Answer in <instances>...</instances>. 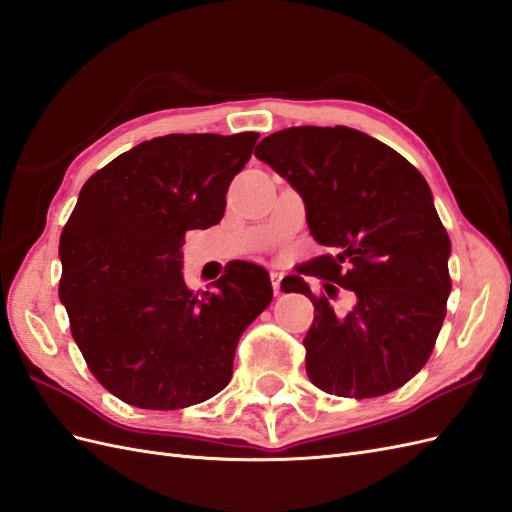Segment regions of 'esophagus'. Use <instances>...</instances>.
Here are the masks:
<instances>
[{"label": "esophagus", "instance_id": "1", "mask_svg": "<svg viewBox=\"0 0 512 512\" xmlns=\"http://www.w3.org/2000/svg\"><path fill=\"white\" fill-rule=\"evenodd\" d=\"M271 287H274V293L278 295L280 293V280H282V274L280 271H271Z\"/></svg>", "mask_w": 512, "mask_h": 512}]
</instances>
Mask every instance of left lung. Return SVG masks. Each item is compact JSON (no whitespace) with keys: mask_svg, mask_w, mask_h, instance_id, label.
Wrapping results in <instances>:
<instances>
[{"mask_svg":"<svg viewBox=\"0 0 512 512\" xmlns=\"http://www.w3.org/2000/svg\"><path fill=\"white\" fill-rule=\"evenodd\" d=\"M254 155L289 181L313 238L333 249L300 274L355 293L348 311H335L302 276L282 280V291L304 293L315 306L304 337L311 383L350 399L399 390L434 350L451 293V241L425 177L350 127L282 129Z\"/></svg>","mask_w":512,"mask_h":512,"instance_id":"obj_1","label":"left lung"}]
</instances>
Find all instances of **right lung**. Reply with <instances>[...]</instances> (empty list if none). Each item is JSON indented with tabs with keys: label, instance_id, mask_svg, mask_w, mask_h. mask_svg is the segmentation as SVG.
<instances>
[{
	"label": "right lung",
	"instance_id": "add662e5",
	"mask_svg": "<svg viewBox=\"0 0 512 512\" xmlns=\"http://www.w3.org/2000/svg\"><path fill=\"white\" fill-rule=\"evenodd\" d=\"M258 133H170L133 146L85 181L63 227L59 295L89 370L120 401L181 410L232 379L245 328L274 289L245 260L192 293L184 236L225 212Z\"/></svg>",
	"mask_w": 512,
	"mask_h": 512
}]
</instances>
